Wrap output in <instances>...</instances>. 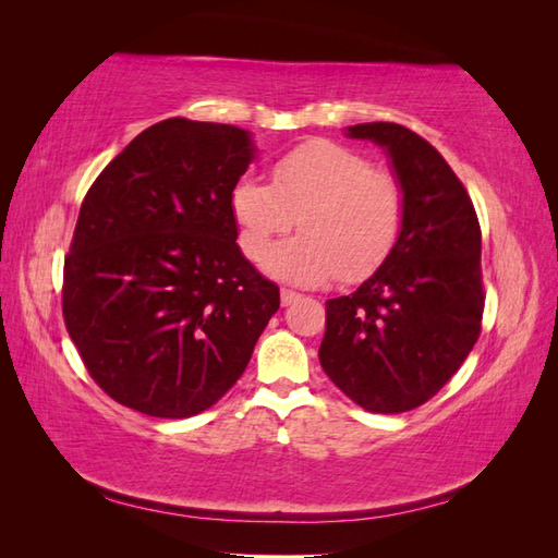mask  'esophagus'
I'll return each instance as SVG.
<instances>
[{
	"label": "esophagus",
	"instance_id": "esophagus-1",
	"mask_svg": "<svg viewBox=\"0 0 558 558\" xmlns=\"http://www.w3.org/2000/svg\"><path fill=\"white\" fill-rule=\"evenodd\" d=\"M301 299V295L299 293H295V291H289V289H281V305L283 307H289L291 303H295V301H299Z\"/></svg>",
	"mask_w": 558,
	"mask_h": 558
}]
</instances>
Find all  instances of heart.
I'll return each mask as SVG.
<instances>
[{
	"label": "heart",
	"mask_w": 558,
	"mask_h": 558,
	"mask_svg": "<svg viewBox=\"0 0 558 558\" xmlns=\"http://www.w3.org/2000/svg\"><path fill=\"white\" fill-rule=\"evenodd\" d=\"M245 257L259 259L268 243L300 217L304 236L267 254L277 279L317 287L341 277L361 281L384 265L403 229V189L369 159L333 141H307L281 155L271 183L245 174L229 195Z\"/></svg>",
	"instance_id": "obj_1"
}]
</instances>
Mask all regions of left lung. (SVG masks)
Listing matches in <instances>:
<instances>
[{
    "instance_id": "obj_1",
    "label": "left lung",
    "mask_w": 558,
    "mask_h": 558,
    "mask_svg": "<svg viewBox=\"0 0 558 558\" xmlns=\"http://www.w3.org/2000/svg\"><path fill=\"white\" fill-rule=\"evenodd\" d=\"M391 159L403 189V229L391 255L351 295L327 301L319 363L369 413L429 401L480 337L482 233L463 183L435 147L399 123L345 129Z\"/></svg>"
}]
</instances>
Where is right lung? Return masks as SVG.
Here are the masks:
<instances>
[{
  "mask_svg": "<svg viewBox=\"0 0 558 558\" xmlns=\"http://www.w3.org/2000/svg\"><path fill=\"white\" fill-rule=\"evenodd\" d=\"M255 153L239 126L165 119L85 195L61 305L90 377L121 405L171 420L207 411L279 311L229 207Z\"/></svg>",
  "mask_w": 558,
  "mask_h": 558,
  "instance_id": "obj_1",
  "label": "right lung"
}]
</instances>
